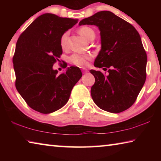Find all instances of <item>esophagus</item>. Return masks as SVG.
Instances as JSON below:
<instances>
[{"instance_id":"esophagus-1","label":"esophagus","mask_w":161,"mask_h":161,"mask_svg":"<svg viewBox=\"0 0 161 161\" xmlns=\"http://www.w3.org/2000/svg\"><path fill=\"white\" fill-rule=\"evenodd\" d=\"M87 72H88V71H87L86 69H83V70H82V73H83V74H86V73H87Z\"/></svg>"}]
</instances>
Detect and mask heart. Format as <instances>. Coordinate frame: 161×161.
I'll use <instances>...</instances> for the list:
<instances>
[{
  "label": "heart",
  "instance_id": "obj_1",
  "mask_svg": "<svg viewBox=\"0 0 161 161\" xmlns=\"http://www.w3.org/2000/svg\"><path fill=\"white\" fill-rule=\"evenodd\" d=\"M79 32L83 37L87 40H91L95 37V32L93 29L88 26H83L79 29ZM69 33L65 32L61 35L59 39V43L62 49H65L67 45V39ZM92 58V55L90 54H78L75 53L69 58V61L73 64L79 67H86L88 64V61Z\"/></svg>",
  "mask_w": 161,
  "mask_h": 161
}]
</instances>
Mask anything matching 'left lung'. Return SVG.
<instances>
[{
    "label": "left lung",
    "instance_id": "1",
    "mask_svg": "<svg viewBox=\"0 0 161 161\" xmlns=\"http://www.w3.org/2000/svg\"><path fill=\"white\" fill-rule=\"evenodd\" d=\"M80 25L99 27L102 49L94 66L108 69L107 75L90 70L95 78L92 99L111 113L128 109L135 103L146 79L147 54L139 33L131 24L110 11L98 12L81 20Z\"/></svg>",
    "mask_w": 161,
    "mask_h": 161
}]
</instances>
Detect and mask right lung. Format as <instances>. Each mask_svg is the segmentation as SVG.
Masks as SVG:
<instances>
[{"label": "right lung", "mask_w": 161, "mask_h": 161, "mask_svg": "<svg viewBox=\"0 0 161 161\" xmlns=\"http://www.w3.org/2000/svg\"><path fill=\"white\" fill-rule=\"evenodd\" d=\"M77 23L75 19L45 13L35 19L18 38L13 58L15 87L35 111L50 114L62 108L82 76L77 67H70L59 75L53 69L62 54L61 35ZM64 64L66 68V62Z\"/></svg>", "instance_id": "add662e5"}]
</instances>
